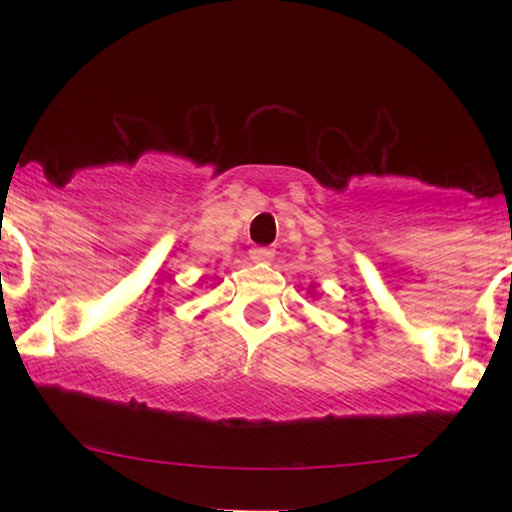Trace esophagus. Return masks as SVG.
Wrapping results in <instances>:
<instances>
[{
	"mask_svg": "<svg viewBox=\"0 0 512 512\" xmlns=\"http://www.w3.org/2000/svg\"><path fill=\"white\" fill-rule=\"evenodd\" d=\"M250 257H252V262H272L274 250L272 248H252Z\"/></svg>",
	"mask_w": 512,
	"mask_h": 512,
	"instance_id": "obj_1",
	"label": "esophagus"
}]
</instances>
